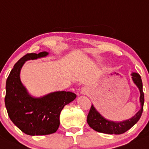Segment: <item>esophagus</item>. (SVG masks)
Listing matches in <instances>:
<instances>
[{
	"label": "esophagus",
	"mask_w": 149,
	"mask_h": 149,
	"mask_svg": "<svg viewBox=\"0 0 149 149\" xmlns=\"http://www.w3.org/2000/svg\"><path fill=\"white\" fill-rule=\"evenodd\" d=\"M81 93H88V88H86V87L82 88V89H81Z\"/></svg>",
	"instance_id": "1"
}]
</instances>
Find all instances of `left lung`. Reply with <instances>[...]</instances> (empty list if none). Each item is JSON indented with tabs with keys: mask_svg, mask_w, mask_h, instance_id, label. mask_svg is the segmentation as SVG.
<instances>
[{
	"mask_svg": "<svg viewBox=\"0 0 149 149\" xmlns=\"http://www.w3.org/2000/svg\"><path fill=\"white\" fill-rule=\"evenodd\" d=\"M132 78L134 84L139 88L141 93V97H140L141 110L130 119L123 121H112L104 118L92 104L87 117V122L91 128L99 132L120 134L130 130L139 121L143 110L144 93L143 91V83L140 74L136 72H132Z\"/></svg>",
	"mask_w": 149,
	"mask_h": 149,
	"instance_id": "obj_1",
	"label": "left lung"
}]
</instances>
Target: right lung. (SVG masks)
<instances>
[{
  "label": "right lung",
  "instance_id": "right-lung-1",
  "mask_svg": "<svg viewBox=\"0 0 149 149\" xmlns=\"http://www.w3.org/2000/svg\"><path fill=\"white\" fill-rule=\"evenodd\" d=\"M47 52L28 53L15 64L6 83L5 105L10 119L28 135H46L56 132L60 125V113L66 104L76 98L70 91H56L42 97H31L21 83L19 74L28 60L45 57Z\"/></svg>",
  "mask_w": 149,
  "mask_h": 149
}]
</instances>
